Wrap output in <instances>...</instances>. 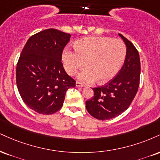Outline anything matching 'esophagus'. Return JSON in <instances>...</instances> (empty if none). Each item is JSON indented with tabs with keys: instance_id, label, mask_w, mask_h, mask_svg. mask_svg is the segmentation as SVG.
Masks as SVG:
<instances>
[{
	"instance_id": "obj_1",
	"label": "esophagus",
	"mask_w": 160,
	"mask_h": 160,
	"mask_svg": "<svg viewBox=\"0 0 160 160\" xmlns=\"http://www.w3.org/2000/svg\"><path fill=\"white\" fill-rule=\"evenodd\" d=\"M76 86H77V87H83L84 84L81 83V82H80L77 81V82H76Z\"/></svg>"
}]
</instances>
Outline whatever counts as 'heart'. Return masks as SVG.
Returning a JSON list of instances; mask_svg holds the SVG:
<instances>
[{"label":"heart","mask_w":160,"mask_h":160,"mask_svg":"<svg viewBox=\"0 0 160 160\" xmlns=\"http://www.w3.org/2000/svg\"><path fill=\"white\" fill-rule=\"evenodd\" d=\"M74 49L73 51L67 48L63 52L64 68L73 76L85 65L86 68L79 73L78 78L87 83L95 80L103 83L112 79L120 70L127 53L122 40L103 36L78 40Z\"/></svg>","instance_id":"1"}]
</instances>
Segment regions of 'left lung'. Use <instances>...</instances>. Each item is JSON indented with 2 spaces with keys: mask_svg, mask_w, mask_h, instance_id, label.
I'll return each mask as SVG.
<instances>
[{
  "mask_svg": "<svg viewBox=\"0 0 160 160\" xmlns=\"http://www.w3.org/2000/svg\"><path fill=\"white\" fill-rule=\"evenodd\" d=\"M119 36L127 46L122 68L104 86L92 88L93 98L86 102L88 113L98 120H109L128 109L139 86L141 65L138 52L131 42L122 34Z\"/></svg>",
  "mask_w": 160,
  "mask_h": 160,
  "instance_id": "left-lung-1",
  "label": "left lung"
}]
</instances>
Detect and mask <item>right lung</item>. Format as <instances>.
Instances as JSON below:
<instances>
[{
    "label": "right lung",
    "mask_w": 160,
    "mask_h": 160,
    "mask_svg": "<svg viewBox=\"0 0 160 160\" xmlns=\"http://www.w3.org/2000/svg\"><path fill=\"white\" fill-rule=\"evenodd\" d=\"M71 35L47 29L32 35L25 44L16 66V84L23 101L42 115L61 109L69 88L76 81L65 72L62 55Z\"/></svg>",
    "instance_id": "right-lung-1"
}]
</instances>
